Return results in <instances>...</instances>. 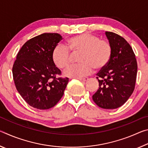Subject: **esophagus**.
I'll return each instance as SVG.
<instances>
[{"label":"esophagus","instance_id":"esophagus-1","mask_svg":"<svg viewBox=\"0 0 148 148\" xmlns=\"http://www.w3.org/2000/svg\"><path fill=\"white\" fill-rule=\"evenodd\" d=\"M77 79H78L79 80H80V81L83 82H86V81H87V80L89 79L88 77H84V78H77Z\"/></svg>","mask_w":148,"mask_h":148}]
</instances>
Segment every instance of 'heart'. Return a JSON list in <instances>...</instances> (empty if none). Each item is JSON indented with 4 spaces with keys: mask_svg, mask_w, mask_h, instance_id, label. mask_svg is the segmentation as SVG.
Listing matches in <instances>:
<instances>
[{
    "mask_svg": "<svg viewBox=\"0 0 148 148\" xmlns=\"http://www.w3.org/2000/svg\"><path fill=\"white\" fill-rule=\"evenodd\" d=\"M70 51L81 52L78 58L80 63L72 65L64 71L65 76L73 78L86 76L93 69L97 71L104 69L112 54L111 44L108 41L91 34H79L70 38L66 46L57 45L54 48L52 59L58 68L64 69L69 66L71 62Z\"/></svg>",
    "mask_w": 148,
    "mask_h": 148,
    "instance_id": "b5f03b06",
    "label": "heart"
}]
</instances>
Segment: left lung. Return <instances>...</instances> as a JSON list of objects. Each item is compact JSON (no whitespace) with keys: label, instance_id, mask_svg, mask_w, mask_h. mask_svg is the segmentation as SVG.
Listing matches in <instances>:
<instances>
[{"label":"left lung","instance_id":"8db88e82","mask_svg":"<svg viewBox=\"0 0 148 148\" xmlns=\"http://www.w3.org/2000/svg\"><path fill=\"white\" fill-rule=\"evenodd\" d=\"M112 54L106 66L97 74L99 83L92 98L104 109H116L124 104L134 91L137 62L131 46L119 35L105 32Z\"/></svg>","mask_w":148,"mask_h":148}]
</instances>
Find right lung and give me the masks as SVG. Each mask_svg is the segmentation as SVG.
I'll list each match as a JSON object with an SVG mask.
<instances>
[{
  "label": "right lung",
  "instance_id": "right-lung-1",
  "mask_svg": "<svg viewBox=\"0 0 148 148\" xmlns=\"http://www.w3.org/2000/svg\"><path fill=\"white\" fill-rule=\"evenodd\" d=\"M62 36L43 33L26 42L17 55L12 68L17 91L27 104L39 110L56 106L63 96L69 78L57 77L61 72L52 53Z\"/></svg>",
  "mask_w": 148,
  "mask_h": 148
}]
</instances>
